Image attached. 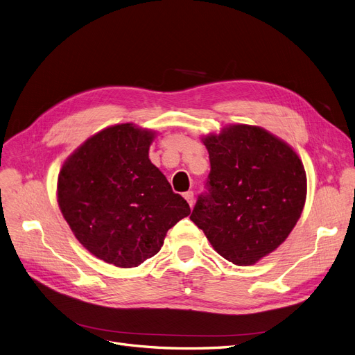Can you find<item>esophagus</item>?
<instances>
[{
	"label": "esophagus",
	"instance_id": "esophagus-1",
	"mask_svg": "<svg viewBox=\"0 0 355 355\" xmlns=\"http://www.w3.org/2000/svg\"><path fill=\"white\" fill-rule=\"evenodd\" d=\"M184 199L187 200V203L190 205V207L193 206V203H194V194H193V191H187V193H184Z\"/></svg>",
	"mask_w": 355,
	"mask_h": 355
}]
</instances>
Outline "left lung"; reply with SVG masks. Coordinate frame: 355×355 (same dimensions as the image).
Instances as JSON below:
<instances>
[{"instance_id":"1","label":"left lung","mask_w":355,"mask_h":355,"mask_svg":"<svg viewBox=\"0 0 355 355\" xmlns=\"http://www.w3.org/2000/svg\"><path fill=\"white\" fill-rule=\"evenodd\" d=\"M202 141L211 159L209 193L190 219L218 254L252 266L277 250L300 219L304 165L290 144L259 125L230 124Z\"/></svg>"}]
</instances>
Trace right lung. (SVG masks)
Masks as SVG:
<instances>
[{"instance_id":"1","label":"right lung","mask_w":355,"mask_h":355,"mask_svg":"<svg viewBox=\"0 0 355 355\" xmlns=\"http://www.w3.org/2000/svg\"><path fill=\"white\" fill-rule=\"evenodd\" d=\"M156 131L133 123L98 131L64 161L57 181L60 211L89 253L116 268L155 256L165 235L190 215L149 159Z\"/></svg>"}]
</instances>
